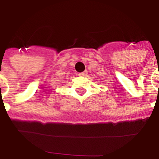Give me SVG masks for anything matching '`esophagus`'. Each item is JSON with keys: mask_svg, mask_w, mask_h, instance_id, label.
<instances>
[{"mask_svg": "<svg viewBox=\"0 0 159 159\" xmlns=\"http://www.w3.org/2000/svg\"><path fill=\"white\" fill-rule=\"evenodd\" d=\"M86 75H87V71H86V70L81 72V73H78V76H85Z\"/></svg>", "mask_w": 159, "mask_h": 159, "instance_id": "34e87169", "label": "esophagus"}]
</instances>
